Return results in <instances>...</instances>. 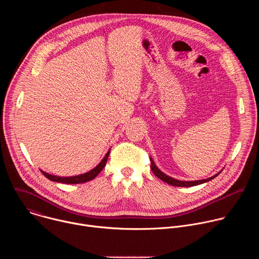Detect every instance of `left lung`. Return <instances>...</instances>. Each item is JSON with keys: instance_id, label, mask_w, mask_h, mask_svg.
I'll list each match as a JSON object with an SVG mask.
<instances>
[{"instance_id": "1", "label": "left lung", "mask_w": 259, "mask_h": 259, "mask_svg": "<svg viewBox=\"0 0 259 259\" xmlns=\"http://www.w3.org/2000/svg\"><path fill=\"white\" fill-rule=\"evenodd\" d=\"M151 169L152 171L155 173V175L160 178L161 180L167 182L168 184H170V186H173V187H180V188H189V187H194V186H198V184H201V183H204V182H207L213 178H215L219 173L215 174L214 176L212 177H209V178H206V179H202V180H195V181H181V180H177V179H174L166 174H164L160 169L157 168V166L155 165L154 161L151 159Z\"/></svg>"}]
</instances>
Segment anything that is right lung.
I'll return each mask as SVG.
<instances>
[{"label": "right lung", "instance_id": "obj_1", "mask_svg": "<svg viewBox=\"0 0 259 259\" xmlns=\"http://www.w3.org/2000/svg\"><path fill=\"white\" fill-rule=\"evenodd\" d=\"M109 155V151L107 152V154L105 155V157L103 158V160L91 171L85 173V174H81V175H77V176H71V177H59V176H55V175H50L44 171L41 170V172L44 174L45 177H47L49 180L51 181H55V182H61V183H67V184H77V183H84L87 181H90L92 179H94L99 172L104 168L107 158Z\"/></svg>", "mask_w": 259, "mask_h": 259}]
</instances>
